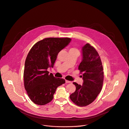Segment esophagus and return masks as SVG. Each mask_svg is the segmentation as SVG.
<instances>
[{
    "label": "esophagus",
    "instance_id": "1",
    "mask_svg": "<svg viewBox=\"0 0 129 129\" xmlns=\"http://www.w3.org/2000/svg\"><path fill=\"white\" fill-rule=\"evenodd\" d=\"M65 82H66V83H71V81H69V80H65Z\"/></svg>",
    "mask_w": 129,
    "mask_h": 129
}]
</instances>
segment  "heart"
Listing matches in <instances>:
<instances>
[{"instance_id": "1", "label": "heart", "mask_w": 129, "mask_h": 129, "mask_svg": "<svg viewBox=\"0 0 129 129\" xmlns=\"http://www.w3.org/2000/svg\"><path fill=\"white\" fill-rule=\"evenodd\" d=\"M69 51H73V52H75V51H77V49H75V48H71L70 49V50H69ZM78 52V51H77Z\"/></svg>"}]
</instances>
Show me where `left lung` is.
Wrapping results in <instances>:
<instances>
[{
	"label": "left lung",
	"instance_id": "left-lung-1",
	"mask_svg": "<svg viewBox=\"0 0 129 129\" xmlns=\"http://www.w3.org/2000/svg\"><path fill=\"white\" fill-rule=\"evenodd\" d=\"M82 59L78 70L82 73V85L76 82L75 91L70 95L71 101L83 107L92 103L101 91L104 72L100 57L96 49L89 44L82 48ZM82 77V76H81Z\"/></svg>",
	"mask_w": 129,
	"mask_h": 129
}]
</instances>
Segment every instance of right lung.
Listing matches in <instances>:
<instances>
[{
	"instance_id": "1",
	"label": "right lung",
	"mask_w": 129,
	"mask_h": 129,
	"mask_svg": "<svg viewBox=\"0 0 129 129\" xmlns=\"http://www.w3.org/2000/svg\"><path fill=\"white\" fill-rule=\"evenodd\" d=\"M70 38H46L36 42L26 57L24 71V87L31 100L44 105L50 102L57 88L65 82L63 78L49 74L58 53L71 41Z\"/></svg>"
}]
</instances>
